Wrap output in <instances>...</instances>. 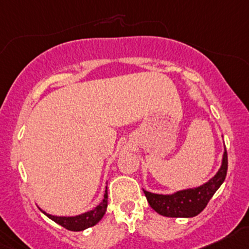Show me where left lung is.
Returning <instances> with one entry per match:
<instances>
[{
    "mask_svg": "<svg viewBox=\"0 0 249 249\" xmlns=\"http://www.w3.org/2000/svg\"><path fill=\"white\" fill-rule=\"evenodd\" d=\"M228 169V157L226 146L223 150L222 162L214 177L200 187L188 188L173 194H155L144 190L150 207L162 216L166 217H194L206 208L210 198L221 187L226 178Z\"/></svg>",
    "mask_w": 249,
    "mask_h": 249,
    "instance_id": "obj_1",
    "label": "left lung"
}]
</instances>
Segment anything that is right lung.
Instances as JSON below:
<instances>
[{"label":"right lung","instance_id":"add662e5","mask_svg":"<svg viewBox=\"0 0 249 249\" xmlns=\"http://www.w3.org/2000/svg\"><path fill=\"white\" fill-rule=\"evenodd\" d=\"M106 189H107V187H106ZM106 208H107V190H105V194H104V200L95 208L89 210V212L83 213V214L75 215V216H56V215L48 214L41 208L39 209L52 221L68 229V231H80L97 225L105 215Z\"/></svg>","mask_w":249,"mask_h":249}]
</instances>
